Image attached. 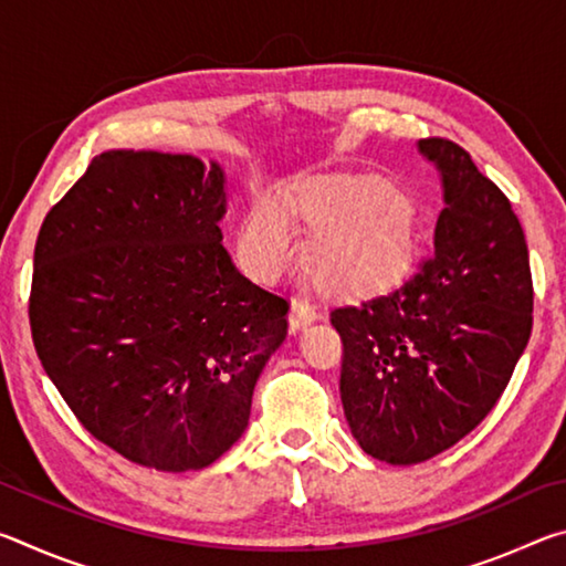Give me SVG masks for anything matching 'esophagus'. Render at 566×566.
<instances>
[{
    "label": "esophagus",
    "instance_id": "esophagus-1",
    "mask_svg": "<svg viewBox=\"0 0 566 566\" xmlns=\"http://www.w3.org/2000/svg\"><path fill=\"white\" fill-rule=\"evenodd\" d=\"M319 319V312L317 306L304 302V300H294L292 302V312H290V329L292 332H300V329H306L310 324H314Z\"/></svg>",
    "mask_w": 566,
    "mask_h": 566
}]
</instances>
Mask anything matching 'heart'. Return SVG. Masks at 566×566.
Here are the masks:
<instances>
[{
	"instance_id": "heart-1",
	"label": "heart",
	"mask_w": 566,
	"mask_h": 566,
	"mask_svg": "<svg viewBox=\"0 0 566 566\" xmlns=\"http://www.w3.org/2000/svg\"><path fill=\"white\" fill-rule=\"evenodd\" d=\"M354 197H306L294 209L314 227H324L312 247L310 264L329 286H357L379 270L389 244V222L379 209H365ZM296 252V224L290 205L276 195H260L239 227V254L256 276L280 274Z\"/></svg>"
}]
</instances>
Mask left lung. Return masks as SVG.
Returning a JSON list of instances; mask_svg holds the SVG:
<instances>
[{
	"label": "left lung",
	"mask_w": 566,
	"mask_h": 566,
	"mask_svg": "<svg viewBox=\"0 0 566 566\" xmlns=\"http://www.w3.org/2000/svg\"><path fill=\"white\" fill-rule=\"evenodd\" d=\"M442 179L432 254L405 282L332 312L342 405L364 452L432 459L490 415L532 334V272L510 199L449 139H419Z\"/></svg>",
	"instance_id": "left-lung-1"
}]
</instances>
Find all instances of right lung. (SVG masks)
<instances>
[{"instance_id": "obj_1", "label": "right lung", "mask_w": 566, "mask_h": 566, "mask_svg": "<svg viewBox=\"0 0 566 566\" xmlns=\"http://www.w3.org/2000/svg\"><path fill=\"white\" fill-rule=\"evenodd\" d=\"M217 161L109 149L44 217L34 349L74 417L134 464L191 472L249 424L286 304L222 244Z\"/></svg>"}]
</instances>
